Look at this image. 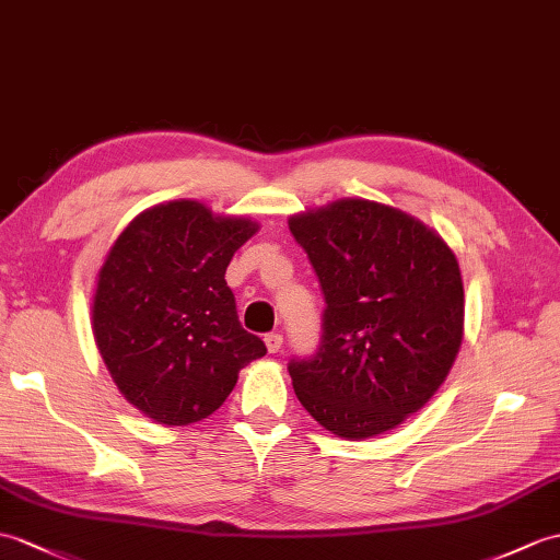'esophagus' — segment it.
I'll return each instance as SVG.
<instances>
[{
  "mask_svg": "<svg viewBox=\"0 0 560 560\" xmlns=\"http://www.w3.org/2000/svg\"><path fill=\"white\" fill-rule=\"evenodd\" d=\"M265 346L269 353H279L281 346H283V336L281 334H267L265 336Z\"/></svg>",
  "mask_w": 560,
  "mask_h": 560,
  "instance_id": "34e87169",
  "label": "esophagus"
}]
</instances>
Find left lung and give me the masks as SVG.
<instances>
[{"label":"left lung","instance_id":"left-lung-1","mask_svg":"<svg viewBox=\"0 0 560 560\" xmlns=\"http://www.w3.org/2000/svg\"><path fill=\"white\" fill-rule=\"evenodd\" d=\"M289 229L324 293L322 336L289 374L329 432L368 439L434 396L463 341L458 259L415 217L341 200L291 217Z\"/></svg>","mask_w":560,"mask_h":560}]
</instances>
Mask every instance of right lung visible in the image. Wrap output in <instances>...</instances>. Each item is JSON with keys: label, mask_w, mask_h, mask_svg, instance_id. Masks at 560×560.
I'll use <instances>...</instances> for the list:
<instances>
[{"label": "right lung", "mask_w": 560, "mask_h": 560, "mask_svg": "<svg viewBox=\"0 0 560 560\" xmlns=\"http://www.w3.org/2000/svg\"><path fill=\"white\" fill-rule=\"evenodd\" d=\"M257 231L195 200L158 205L116 238L100 269L93 331L128 402L160 424L212 415L238 372L267 353L238 322L233 253Z\"/></svg>", "instance_id": "right-lung-1"}]
</instances>
